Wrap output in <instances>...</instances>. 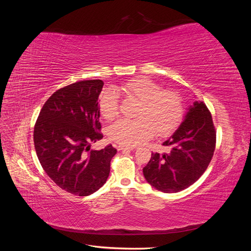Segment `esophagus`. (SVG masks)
Returning <instances> with one entry per match:
<instances>
[{"label":"esophagus","mask_w":251,"mask_h":251,"mask_svg":"<svg viewBox=\"0 0 251 251\" xmlns=\"http://www.w3.org/2000/svg\"><path fill=\"white\" fill-rule=\"evenodd\" d=\"M117 150L118 151H123V150H133L134 148L132 147H126V146H121V144H118V146H116Z\"/></svg>","instance_id":"obj_1"}]
</instances>
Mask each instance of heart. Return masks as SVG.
I'll list each match as a JSON object with an SVG mask.
<instances>
[{"label": "heart", "mask_w": 251, "mask_h": 251, "mask_svg": "<svg viewBox=\"0 0 251 251\" xmlns=\"http://www.w3.org/2000/svg\"><path fill=\"white\" fill-rule=\"evenodd\" d=\"M127 100L138 101L136 119H120L108 128L109 138L121 146L132 147L151 138L166 137L176 130L183 116L180 96L172 90H162L147 77H136L114 88ZM101 116L112 120L118 115L119 102L112 89L104 90L98 100Z\"/></svg>", "instance_id": "heart-1"}]
</instances>
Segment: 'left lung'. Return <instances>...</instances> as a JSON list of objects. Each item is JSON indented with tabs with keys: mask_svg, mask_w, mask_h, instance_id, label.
<instances>
[{
	"mask_svg": "<svg viewBox=\"0 0 251 251\" xmlns=\"http://www.w3.org/2000/svg\"><path fill=\"white\" fill-rule=\"evenodd\" d=\"M169 153H153L143 168L144 178L158 191L178 193L194 184L214 156L216 128L211 114L202 101L188 108L183 123L162 143Z\"/></svg>",
	"mask_w": 251,
	"mask_h": 251,
	"instance_id": "obj_1",
	"label": "left lung"
}]
</instances>
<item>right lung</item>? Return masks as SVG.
Here are the masks:
<instances>
[{
    "label": "right lung",
    "mask_w": 251,
    "mask_h": 251,
    "mask_svg": "<svg viewBox=\"0 0 251 251\" xmlns=\"http://www.w3.org/2000/svg\"><path fill=\"white\" fill-rule=\"evenodd\" d=\"M100 79L80 80L53 93L34 126L33 140L44 171L64 191L89 196L107 181L117 153L111 144L100 151L91 143L102 138L98 96Z\"/></svg>",
    "instance_id": "add662e5"
}]
</instances>
